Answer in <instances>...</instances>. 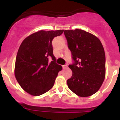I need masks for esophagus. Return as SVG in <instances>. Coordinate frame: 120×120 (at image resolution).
I'll list each match as a JSON object with an SVG mask.
<instances>
[{"label": "esophagus", "mask_w": 120, "mask_h": 120, "mask_svg": "<svg viewBox=\"0 0 120 120\" xmlns=\"http://www.w3.org/2000/svg\"><path fill=\"white\" fill-rule=\"evenodd\" d=\"M67 67H68L67 65H64V66H63V68L66 69V68H67Z\"/></svg>", "instance_id": "esophagus-1"}]
</instances>
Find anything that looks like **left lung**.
<instances>
[{"label":"left lung","mask_w":120,"mask_h":120,"mask_svg":"<svg viewBox=\"0 0 120 120\" xmlns=\"http://www.w3.org/2000/svg\"><path fill=\"white\" fill-rule=\"evenodd\" d=\"M64 34L74 61L68 66L72 75L67 81L68 87L81 97L91 96L99 90L105 80L103 46L98 38L82 30H64Z\"/></svg>","instance_id":"8db88e82"}]
</instances>
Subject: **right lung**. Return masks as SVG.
Here are the masks:
<instances>
[{
	"label": "right lung",
	"instance_id": "add662e5",
	"mask_svg": "<svg viewBox=\"0 0 120 120\" xmlns=\"http://www.w3.org/2000/svg\"><path fill=\"white\" fill-rule=\"evenodd\" d=\"M64 30L38 31L21 43L15 63L14 74L21 88L32 96H37L52 88L62 67L56 63L52 42ZM52 58V61L49 62Z\"/></svg>",
	"mask_w": 120,
	"mask_h": 120
}]
</instances>
